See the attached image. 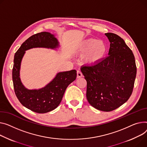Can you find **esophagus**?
Masks as SVG:
<instances>
[{"label":"esophagus","mask_w":147,"mask_h":147,"mask_svg":"<svg viewBox=\"0 0 147 147\" xmlns=\"http://www.w3.org/2000/svg\"><path fill=\"white\" fill-rule=\"evenodd\" d=\"M83 76L82 73L80 71H77V79H79V78H80Z\"/></svg>","instance_id":"obj_1"}]
</instances>
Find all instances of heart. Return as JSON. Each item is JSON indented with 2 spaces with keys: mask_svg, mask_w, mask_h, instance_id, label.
I'll return each instance as SVG.
<instances>
[{
  "mask_svg": "<svg viewBox=\"0 0 147 147\" xmlns=\"http://www.w3.org/2000/svg\"><path fill=\"white\" fill-rule=\"evenodd\" d=\"M74 51L80 56H84V63L89 65L99 63L105 57L107 46L105 42L90 38L82 40L74 47Z\"/></svg>",
  "mask_w": 147,
  "mask_h": 147,
  "instance_id": "obj_1",
  "label": "heart"
}]
</instances>
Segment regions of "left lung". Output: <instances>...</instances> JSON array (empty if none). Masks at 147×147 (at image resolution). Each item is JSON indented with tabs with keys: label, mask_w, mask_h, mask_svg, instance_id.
Here are the masks:
<instances>
[{
	"label": "left lung",
	"mask_w": 147,
	"mask_h": 147,
	"mask_svg": "<svg viewBox=\"0 0 147 147\" xmlns=\"http://www.w3.org/2000/svg\"><path fill=\"white\" fill-rule=\"evenodd\" d=\"M110 42L107 57L94 65L83 66L81 71L87 81V99L97 110L110 112L130 97L136 74L135 57L119 36L106 33Z\"/></svg>",
	"instance_id": "left-lung-1"
}]
</instances>
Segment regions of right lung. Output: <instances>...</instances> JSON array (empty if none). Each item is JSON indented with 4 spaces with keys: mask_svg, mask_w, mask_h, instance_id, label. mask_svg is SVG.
<instances>
[{
    "mask_svg": "<svg viewBox=\"0 0 147 147\" xmlns=\"http://www.w3.org/2000/svg\"><path fill=\"white\" fill-rule=\"evenodd\" d=\"M59 47L60 42L54 34L42 32L27 39L15 54L12 80L15 94L24 106L36 113H47L58 106L67 87L76 80L77 71L72 70L59 72L44 87L30 90L24 86L20 78L22 58L25 51L31 48H45L57 50Z\"/></svg>",
    "mask_w": 147,
    "mask_h": 147,
    "instance_id": "1",
    "label": "right lung"
}]
</instances>
